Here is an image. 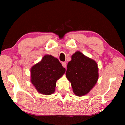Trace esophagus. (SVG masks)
<instances>
[{"label": "esophagus", "instance_id": "1", "mask_svg": "<svg viewBox=\"0 0 125 125\" xmlns=\"http://www.w3.org/2000/svg\"><path fill=\"white\" fill-rule=\"evenodd\" d=\"M62 66L64 68H66L67 67V63L65 62H62Z\"/></svg>", "mask_w": 125, "mask_h": 125}]
</instances>
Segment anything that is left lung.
<instances>
[{"instance_id": "1", "label": "left lung", "mask_w": 125, "mask_h": 125, "mask_svg": "<svg viewBox=\"0 0 125 125\" xmlns=\"http://www.w3.org/2000/svg\"><path fill=\"white\" fill-rule=\"evenodd\" d=\"M99 68L94 60L81 52H75L67 64L65 75L78 96L85 95L94 87L99 78Z\"/></svg>"}]
</instances>
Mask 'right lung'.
I'll list each match as a JSON object with an SVG mask.
<instances>
[{"label": "right lung", "instance_id": "1", "mask_svg": "<svg viewBox=\"0 0 125 125\" xmlns=\"http://www.w3.org/2000/svg\"><path fill=\"white\" fill-rule=\"evenodd\" d=\"M65 69L57 58L45 55L41 61L31 67V83L40 94L49 95L54 93L56 82L64 74Z\"/></svg>", "mask_w": 125, "mask_h": 125}]
</instances>
